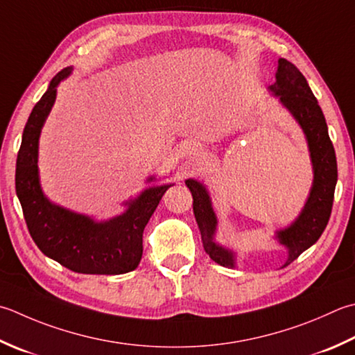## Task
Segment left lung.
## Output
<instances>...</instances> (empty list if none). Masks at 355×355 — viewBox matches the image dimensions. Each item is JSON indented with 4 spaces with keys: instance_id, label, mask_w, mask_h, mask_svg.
Returning <instances> with one entry per match:
<instances>
[{
    "instance_id": "1",
    "label": "left lung",
    "mask_w": 355,
    "mask_h": 355,
    "mask_svg": "<svg viewBox=\"0 0 355 355\" xmlns=\"http://www.w3.org/2000/svg\"><path fill=\"white\" fill-rule=\"evenodd\" d=\"M275 76L277 81L270 86V90L280 96L282 103L302 126L308 138L312 166H314V184H312L309 198L300 217L294 221V225L277 234L282 245L286 246L289 251V259L284 265L288 266L320 239L328 225L337 183V159L324 115L303 73L293 62L280 58ZM186 184L192 192L193 214H196L206 254H209L211 259L218 265L232 268L234 255L212 241L217 220H215L206 189L196 180H186Z\"/></svg>"
}]
</instances>
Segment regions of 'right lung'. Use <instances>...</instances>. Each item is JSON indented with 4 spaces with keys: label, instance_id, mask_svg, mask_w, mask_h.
<instances>
[{
    "label": "right lung",
    "instance_id": "obj_1",
    "mask_svg": "<svg viewBox=\"0 0 355 355\" xmlns=\"http://www.w3.org/2000/svg\"><path fill=\"white\" fill-rule=\"evenodd\" d=\"M71 71L66 67L53 76L26 123L17 158V196L31 237L44 255L73 272L126 274L141 260L143 231L171 184L144 191L129 203L126 212L106 223H95L85 215L62 209L43 196L38 182V138L53 106L58 83Z\"/></svg>",
    "mask_w": 355,
    "mask_h": 355
}]
</instances>
